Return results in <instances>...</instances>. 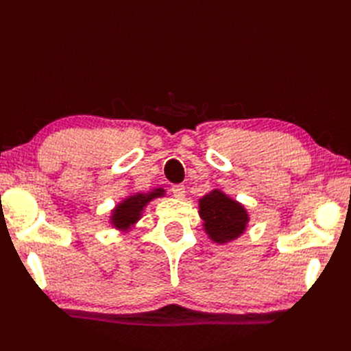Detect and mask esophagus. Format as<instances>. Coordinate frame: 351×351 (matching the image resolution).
<instances>
[{"label":"esophagus","mask_w":351,"mask_h":351,"mask_svg":"<svg viewBox=\"0 0 351 351\" xmlns=\"http://www.w3.org/2000/svg\"><path fill=\"white\" fill-rule=\"evenodd\" d=\"M171 192H173L174 197H177V199H182V197H184L186 189H184V186H183V184H174V186L171 187Z\"/></svg>","instance_id":"34e87169"}]
</instances>
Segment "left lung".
<instances>
[{
	"label": "left lung",
	"mask_w": 351,
	"mask_h": 351,
	"mask_svg": "<svg viewBox=\"0 0 351 351\" xmlns=\"http://www.w3.org/2000/svg\"><path fill=\"white\" fill-rule=\"evenodd\" d=\"M199 215L204 219L206 234L219 244L237 239L249 222V215L243 205L221 190H212L199 200Z\"/></svg>",
	"instance_id": "1"
}]
</instances>
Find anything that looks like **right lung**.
Masks as SVG:
<instances>
[{
    "label": "right lung",
    "mask_w": 351,
    "mask_h": 351,
    "mask_svg": "<svg viewBox=\"0 0 351 351\" xmlns=\"http://www.w3.org/2000/svg\"><path fill=\"white\" fill-rule=\"evenodd\" d=\"M164 189H155L151 193H137L124 199L120 205H117L112 210L111 224L119 230H129L139 221L143 208L155 197L164 196Z\"/></svg>",
    "instance_id": "add662e5"
}]
</instances>
